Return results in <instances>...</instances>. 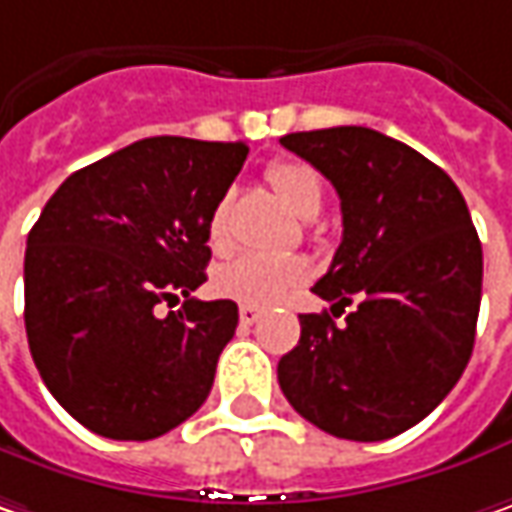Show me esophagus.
<instances>
[{
    "label": "esophagus",
    "instance_id": "1",
    "mask_svg": "<svg viewBox=\"0 0 512 512\" xmlns=\"http://www.w3.org/2000/svg\"><path fill=\"white\" fill-rule=\"evenodd\" d=\"M257 321H260V309L257 306H240V323L243 326H252Z\"/></svg>",
    "mask_w": 512,
    "mask_h": 512
}]
</instances>
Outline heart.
Masks as SVG:
<instances>
[{"label":"heart","instance_id":"b5f03b06","mask_svg":"<svg viewBox=\"0 0 512 512\" xmlns=\"http://www.w3.org/2000/svg\"><path fill=\"white\" fill-rule=\"evenodd\" d=\"M272 189L286 209L298 217H315L321 209L323 189L318 174L295 160H275L266 171ZM229 197H220L209 214V243L214 252H223L229 246ZM309 280V263L300 257H272V255H240L223 263L212 278V289L226 300H237L243 306H275L292 289Z\"/></svg>","mask_w":512,"mask_h":512}]
</instances>
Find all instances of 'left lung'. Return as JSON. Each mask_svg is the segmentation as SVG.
<instances>
[{"instance_id":"obj_1","label":"left lung","mask_w":512,"mask_h":512,"mask_svg":"<svg viewBox=\"0 0 512 512\" xmlns=\"http://www.w3.org/2000/svg\"><path fill=\"white\" fill-rule=\"evenodd\" d=\"M341 197L344 237L278 364L286 401L318 430L384 441L447 398L476 344L481 240L458 186L381 131L338 125L280 137Z\"/></svg>"}]
</instances>
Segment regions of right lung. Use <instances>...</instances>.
<instances>
[{"label": "right lung", "mask_w": 512, "mask_h": 512, "mask_svg": "<svg viewBox=\"0 0 512 512\" xmlns=\"http://www.w3.org/2000/svg\"><path fill=\"white\" fill-rule=\"evenodd\" d=\"M246 143L148 137L74 171L28 234L25 332L62 410L114 441H148L209 398L234 300H197L209 214ZM183 310L156 315L163 299Z\"/></svg>", "instance_id": "add662e5"}]
</instances>
